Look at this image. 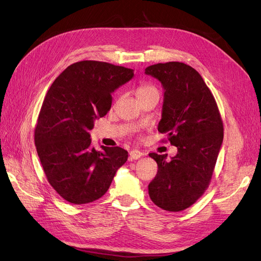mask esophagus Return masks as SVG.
Wrapping results in <instances>:
<instances>
[{"mask_svg": "<svg viewBox=\"0 0 261 261\" xmlns=\"http://www.w3.org/2000/svg\"><path fill=\"white\" fill-rule=\"evenodd\" d=\"M143 155H145V153L139 151V150H137V149H133L132 151L129 152L130 160H137V159H139L140 156H143Z\"/></svg>", "mask_w": 261, "mask_h": 261, "instance_id": "esophagus-1", "label": "esophagus"}]
</instances>
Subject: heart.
<instances>
[{"instance_id":"b5f03b06","label":"heart","mask_w":261,"mask_h":261,"mask_svg":"<svg viewBox=\"0 0 261 261\" xmlns=\"http://www.w3.org/2000/svg\"><path fill=\"white\" fill-rule=\"evenodd\" d=\"M137 98L138 99H143V98H147V97H160V92L158 90V88L155 86L151 85V84H144L139 86L136 91Z\"/></svg>"}]
</instances>
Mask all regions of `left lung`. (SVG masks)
Segmentation results:
<instances>
[{
  "label": "left lung",
  "instance_id": "8db88e82",
  "mask_svg": "<svg viewBox=\"0 0 261 261\" xmlns=\"http://www.w3.org/2000/svg\"><path fill=\"white\" fill-rule=\"evenodd\" d=\"M164 89L158 130L177 147L175 156L149 153L158 163L148 185L158 207L177 212L191 207L210 184L223 141V123L215 97L200 74L180 62L158 63L145 69Z\"/></svg>",
  "mask_w": 261,
  "mask_h": 261
}]
</instances>
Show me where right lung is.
<instances>
[{
    "label": "right lung",
    "mask_w": 261,
    "mask_h": 261,
    "mask_svg": "<svg viewBox=\"0 0 261 261\" xmlns=\"http://www.w3.org/2000/svg\"><path fill=\"white\" fill-rule=\"evenodd\" d=\"M133 76L130 68L81 61L63 70L46 92L35 144L48 181L66 201L84 204L101 198L127 161L123 148L94 149L89 130L111 109L112 92Z\"/></svg>",
    "instance_id": "add662e5"
}]
</instances>
